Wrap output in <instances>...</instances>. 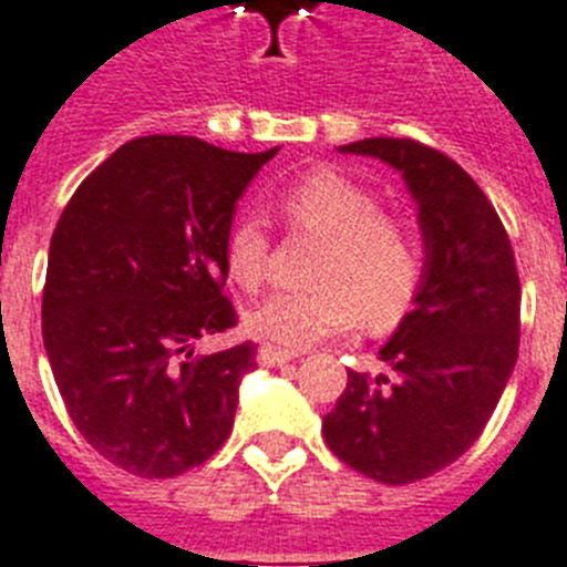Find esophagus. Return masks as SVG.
Instances as JSON below:
<instances>
[{"mask_svg":"<svg viewBox=\"0 0 567 567\" xmlns=\"http://www.w3.org/2000/svg\"><path fill=\"white\" fill-rule=\"evenodd\" d=\"M297 357L299 353L288 351V348H277V344H262V348H259V362L268 368H282L288 365V362H293Z\"/></svg>","mask_w":567,"mask_h":567,"instance_id":"obj_1","label":"esophagus"}]
</instances>
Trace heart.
<instances>
[{
    "label": "heart",
    "mask_w": 567,
    "mask_h": 567,
    "mask_svg": "<svg viewBox=\"0 0 567 567\" xmlns=\"http://www.w3.org/2000/svg\"><path fill=\"white\" fill-rule=\"evenodd\" d=\"M279 210L293 228L322 236L313 288L274 290L245 313L248 331L288 348L342 333L365 319L388 328L405 313L422 279L416 230L382 214L377 194L348 176L319 171L293 182L279 196ZM225 262L236 285L254 290L270 265V236L262 219L243 216L225 243Z\"/></svg>",
    "instance_id": "heart-1"
}]
</instances>
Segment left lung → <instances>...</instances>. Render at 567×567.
Segmentation results:
<instances>
[{
    "instance_id": "obj_1",
    "label": "left lung",
    "mask_w": 567,
    "mask_h": 567,
    "mask_svg": "<svg viewBox=\"0 0 567 567\" xmlns=\"http://www.w3.org/2000/svg\"><path fill=\"white\" fill-rule=\"evenodd\" d=\"M337 151L400 171L425 256L411 313L379 348L391 377L348 371L322 433L353 471L408 485L474 445L514 373L522 302L514 250L488 196L440 151L391 136Z\"/></svg>"
}]
</instances>
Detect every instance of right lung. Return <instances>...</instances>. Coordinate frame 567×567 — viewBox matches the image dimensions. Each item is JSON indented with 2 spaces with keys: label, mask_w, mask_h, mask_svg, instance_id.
<instances>
[{
  "label": "right lung",
  "mask_w": 567,
  "mask_h": 567,
  "mask_svg": "<svg viewBox=\"0 0 567 567\" xmlns=\"http://www.w3.org/2000/svg\"><path fill=\"white\" fill-rule=\"evenodd\" d=\"M277 151L142 136L59 216L42 342L73 425L127 474L179 476L228 440L256 344L194 357V342L236 324L225 243L236 202Z\"/></svg>",
  "instance_id": "right-lung-1"
}]
</instances>
